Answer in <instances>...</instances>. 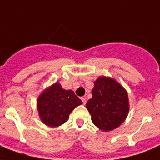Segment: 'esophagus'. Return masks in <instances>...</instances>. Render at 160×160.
Listing matches in <instances>:
<instances>
[{
    "instance_id": "34e87169",
    "label": "esophagus",
    "mask_w": 160,
    "mask_h": 160,
    "mask_svg": "<svg viewBox=\"0 0 160 160\" xmlns=\"http://www.w3.org/2000/svg\"><path fill=\"white\" fill-rule=\"evenodd\" d=\"M81 100H82V102L84 105H85V104H86V99H85V97H81Z\"/></svg>"
}]
</instances>
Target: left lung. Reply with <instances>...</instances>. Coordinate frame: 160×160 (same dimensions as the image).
Masks as SVG:
<instances>
[{
    "label": "left lung",
    "mask_w": 160,
    "mask_h": 160,
    "mask_svg": "<svg viewBox=\"0 0 160 160\" xmlns=\"http://www.w3.org/2000/svg\"><path fill=\"white\" fill-rule=\"evenodd\" d=\"M86 108L95 126L103 131H111L128 116V93L114 79L101 75L94 82L92 98L88 100Z\"/></svg>",
    "instance_id": "obj_1"
}]
</instances>
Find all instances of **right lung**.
<instances>
[{"instance_id":"obj_1","label":"right lung","mask_w":160,"mask_h":160,"mask_svg":"<svg viewBox=\"0 0 160 160\" xmlns=\"http://www.w3.org/2000/svg\"><path fill=\"white\" fill-rule=\"evenodd\" d=\"M82 101L71 90H64L56 81L46 88L37 99L40 119L49 127H58L67 121L70 114Z\"/></svg>"}]
</instances>
